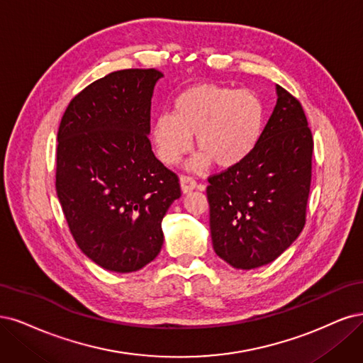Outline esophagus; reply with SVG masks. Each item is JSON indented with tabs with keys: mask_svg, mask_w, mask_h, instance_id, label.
<instances>
[{
	"mask_svg": "<svg viewBox=\"0 0 363 363\" xmlns=\"http://www.w3.org/2000/svg\"><path fill=\"white\" fill-rule=\"evenodd\" d=\"M196 186H197V182H196L194 178H191V177H182L181 178V189H182L184 193H189V191L194 190Z\"/></svg>",
	"mask_w": 363,
	"mask_h": 363,
	"instance_id": "esophagus-1",
	"label": "esophagus"
}]
</instances>
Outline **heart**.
<instances>
[{
    "label": "heart",
    "mask_w": 363,
    "mask_h": 363,
    "mask_svg": "<svg viewBox=\"0 0 363 363\" xmlns=\"http://www.w3.org/2000/svg\"><path fill=\"white\" fill-rule=\"evenodd\" d=\"M265 122L262 101L250 90L217 84H196L173 101V113H161L152 122L150 140L166 166H177L196 146L202 154L193 162L203 169L209 161L220 169L235 167L259 143Z\"/></svg>",
    "instance_id": "obj_1"
}]
</instances>
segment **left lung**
I'll list each match as a JSON object with an SVG mask.
<instances>
[{"instance_id":"1","label":"left lung","mask_w":363,"mask_h":363,"mask_svg":"<svg viewBox=\"0 0 363 363\" xmlns=\"http://www.w3.org/2000/svg\"><path fill=\"white\" fill-rule=\"evenodd\" d=\"M259 143L241 164L208 178L216 253L241 270L273 262L306 223L313 138L297 98L277 86Z\"/></svg>"}]
</instances>
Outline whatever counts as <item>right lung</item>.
<instances>
[{"label":"right lung","instance_id":"add662e5","mask_svg":"<svg viewBox=\"0 0 363 363\" xmlns=\"http://www.w3.org/2000/svg\"><path fill=\"white\" fill-rule=\"evenodd\" d=\"M161 77L157 69H123L93 81L58 126V201L78 247L110 272H137L157 258L162 217L181 197L178 174L147 137Z\"/></svg>","mask_w":363,"mask_h":363}]
</instances>
